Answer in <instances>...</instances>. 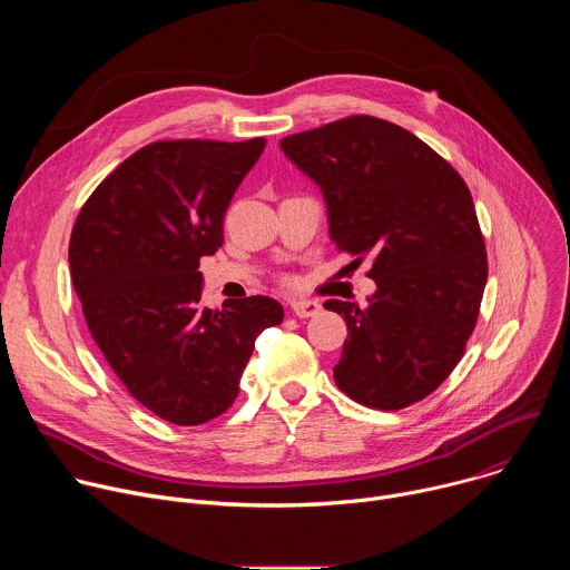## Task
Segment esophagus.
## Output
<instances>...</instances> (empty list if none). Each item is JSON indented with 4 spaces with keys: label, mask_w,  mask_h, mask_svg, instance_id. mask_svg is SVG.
I'll return each mask as SVG.
<instances>
[{
    "label": "esophagus",
    "mask_w": 570,
    "mask_h": 570,
    "mask_svg": "<svg viewBox=\"0 0 570 570\" xmlns=\"http://www.w3.org/2000/svg\"><path fill=\"white\" fill-rule=\"evenodd\" d=\"M291 311L297 317H313L322 311V304L315 299H295V302H291Z\"/></svg>",
    "instance_id": "34e87169"
}]
</instances>
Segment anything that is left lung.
Segmentation results:
<instances>
[{"mask_svg": "<svg viewBox=\"0 0 570 570\" xmlns=\"http://www.w3.org/2000/svg\"><path fill=\"white\" fill-rule=\"evenodd\" d=\"M282 150L320 185L336 248L372 257L365 306L324 302L350 332L336 385L376 411L422 401L460 363L487 284L466 183L420 137L370 115L288 135Z\"/></svg>", "mask_w": 570, "mask_h": 570, "instance_id": "obj_1", "label": "left lung"}]
</instances>
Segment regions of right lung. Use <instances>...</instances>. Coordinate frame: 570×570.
I'll use <instances>...</instances> for the list:
<instances>
[{
  "instance_id": "obj_1",
  "label": "right lung",
  "mask_w": 570,
  "mask_h": 570,
  "mask_svg": "<svg viewBox=\"0 0 570 570\" xmlns=\"http://www.w3.org/2000/svg\"><path fill=\"white\" fill-rule=\"evenodd\" d=\"M264 148V137L153 141L92 191L71 227V284L88 330L124 387L165 422L223 415L257 336L284 320L264 295L200 306V259L223 246L225 209Z\"/></svg>"
}]
</instances>
